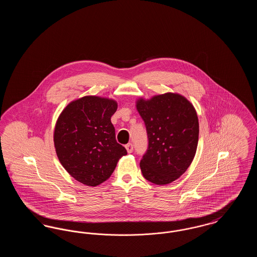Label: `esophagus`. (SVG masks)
Wrapping results in <instances>:
<instances>
[{"instance_id":"esophagus-1","label":"esophagus","mask_w":257,"mask_h":257,"mask_svg":"<svg viewBox=\"0 0 257 257\" xmlns=\"http://www.w3.org/2000/svg\"><path fill=\"white\" fill-rule=\"evenodd\" d=\"M125 148L127 149V152H128V153H132L133 150H134V147H133L132 144H127V145L125 146Z\"/></svg>"}]
</instances>
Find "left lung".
Returning a JSON list of instances; mask_svg holds the SVG:
<instances>
[{"label":"left lung","instance_id":"1","mask_svg":"<svg viewBox=\"0 0 257 257\" xmlns=\"http://www.w3.org/2000/svg\"><path fill=\"white\" fill-rule=\"evenodd\" d=\"M137 109L147 127L148 147L141 160L144 177L166 185L179 178L196 155L198 118L194 106L182 95L165 93L140 99Z\"/></svg>","mask_w":257,"mask_h":257}]
</instances>
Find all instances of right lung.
<instances>
[{
  "label": "right lung",
  "mask_w": 257,
  "mask_h": 257,
  "mask_svg": "<svg viewBox=\"0 0 257 257\" xmlns=\"http://www.w3.org/2000/svg\"><path fill=\"white\" fill-rule=\"evenodd\" d=\"M115 101L85 96L68 104L57 121L54 144L62 167L77 181L97 186L110 178L127 154L110 121Z\"/></svg>",
  "instance_id": "add662e5"
}]
</instances>
